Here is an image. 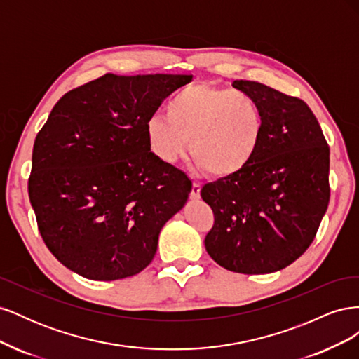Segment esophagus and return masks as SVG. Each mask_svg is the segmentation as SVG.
Listing matches in <instances>:
<instances>
[{
    "label": "esophagus",
    "mask_w": 359,
    "mask_h": 359,
    "mask_svg": "<svg viewBox=\"0 0 359 359\" xmlns=\"http://www.w3.org/2000/svg\"><path fill=\"white\" fill-rule=\"evenodd\" d=\"M190 198L193 201H196V199L201 198V184L193 182V187H191V191H190Z\"/></svg>",
    "instance_id": "34e87169"
}]
</instances>
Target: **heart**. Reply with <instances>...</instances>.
Returning a JSON list of instances; mask_svg holds the SVG:
<instances>
[{
  "mask_svg": "<svg viewBox=\"0 0 359 359\" xmlns=\"http://www.w3.org/2000/svg\"><path fill=\"white\" fill-rule=\"evenodd\" d=\"M168 115L147 123L153 154L168 165L187 153L199 169L215 178H231L252 165L262 144L265 119L257 102L243 91L191 83L168 103Z\"/></svg>",
  "mask_w": 359,
  "mask_h": 359,
  "instance_id": "1",
  "label": "heart"
}]
</instances>
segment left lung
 Listing matches in <instances>:
<instances>
[{
  "mask_svg": "<svg viewBox=\"0 0 359 359\" xmlns=\"http://www.w3.org/2000/svg\"><path fill=\"white\" fill-rule=\"evenodd\" d=\"M232 86L257 102L265 132L252 165L201 190L214 212L205 248L233 273L268 274L316 236L330 202V147L306 102L253 81Z\"/></svg>",
  "mask_w": 359,
  "mask_h": 359,
  "instance_id": "8db88e82",
  "label": "left lung"
}]
</instances>
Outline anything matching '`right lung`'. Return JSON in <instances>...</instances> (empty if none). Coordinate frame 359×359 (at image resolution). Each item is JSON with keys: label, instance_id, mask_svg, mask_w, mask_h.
Instances as JSON below:
<instances>
[{"label": "right lung", "instance_id": "obj_1", "mask_svg": "<svg viewBox=\"0 0 359 359\" xmlns=\"http://www.w3.org/2000/svg\"><path fill=\"white\" fill-rule=\"evenodd\" d=\"M191 78L107 73L53 106L32 148L28 194L43 241L73 273L111 281L151 264L191 181L151 153L147 123Z\"/></svg>", "mask_w": 359, "mask_h": 359}]
</instances>
